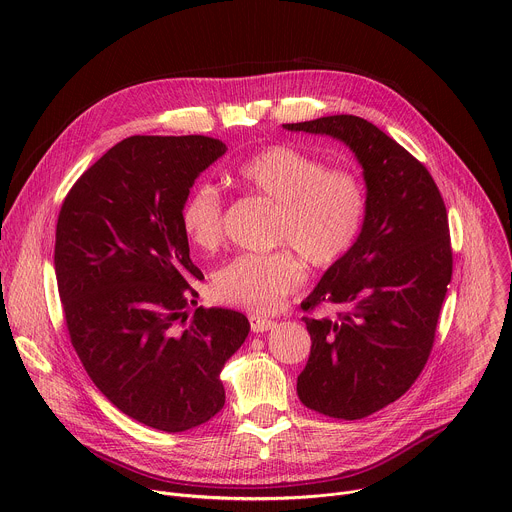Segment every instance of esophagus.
<instances>
[{
  "label": "esophagus",
  "mask_w": 512,
  "mask_h": 512,
  "mask_svg": "<svg viewBox=\"0 0 512 512\" xmlns=\"http://www.w3.org/2000/svg\"><path fill=\"white\" fill-rule=\"evenodd\" d=\"M249 324H251V330H253V332H267V330H271V328L275 326V320L253 314V316L249 318Z\"/></svg>",
  "instance_id": "esophagus-1"
}]
</instances>
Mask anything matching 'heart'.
Here are the masks:
<instances>
[{
    "label": "heart",
    "instance_id": "heart-1",
    "mask_svg": "<svg viewBox=\"0 0 512 512\" xmlns=\"http://www.w3.org/2000/svg\"><path fill=\"white\" fill-rule=\"evenodd\" d=\"M247 192L275 204L269 243L259 255H239L214 275L218 302L257 314L273 312L304 283L302 259L314 269L338 265L356 245L369 212L364 178L348 166H328L296 145L275 143L235 170ZM180 227L204 253L225 241V200L212 184L194 186L180 206Z\"/></svg>",
    "mask_w": 512,
    "mask_h": 512
}]
</instances>
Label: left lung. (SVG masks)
<instances>
[{"label":"left lung","instance_id":"left-lung-1","mask_svg":"<svg viewBox=\"0 0 512 512\" xmlns=\"http://www.w3.org/2000/svg\"><path fill=\"white\" fill-rule=\"evenodd\" d=\"M326 133L356 154L369 212L352 251L302 302L312 348L300 401L326 417L362 419L397 401L421 375L452 279L448 210L427 168L377 125L356 115L285 123ZM322 305L336 319H318Z\"/></svg>","mask_w":512,"mask_h":512}]
</instances>
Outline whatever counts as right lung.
Instances as JSON below:
<instances>
[{"mask_svg":"<svg viewBox=\"0 0 512 512\" xmlns=\"http://www.w3.org/2000/svg\"><path fill=\"white\" fill-rule=\"evenodd\" d=\"M227 152L206 135H131L68 190L54 269L72 346L97 389L125 415L166 433L198 427L225 405L218 379L249 334L235 310L196 308L180 227L194 180Z\"/></svg>","mask_w":512,"mask_h":512,"instance_id":"obj_1","label":"right lung"}]
</instances>
